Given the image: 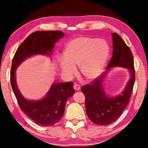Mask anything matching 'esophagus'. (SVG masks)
<instances>
[{
    "instance_id": "34e87169",
    "label": "esophagus",
    "mask_w": 148,
    "mask_h": 148,
    "mask_svg": "<svg viewBox=\"0 0 148 148\" xmlns=\"http://www.w3.org/2000/svg\"><path fill=\"white\" fill-rule=\"evenodd\" d=\"M73 87H74V89L76 90H80V85H78L77 84H74L73 85Z\"/></svg>"
}]
</instances>
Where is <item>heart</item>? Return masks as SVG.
Returning a JSON list of instances; mask_svg holds the SVG:
<instances>
[{
	"mask_svg": "<svg viewBox=\"0 0 148 148\" xmlns=\"http://www.w3.org/2000/svg\"><path fill=\"white\" fill-rule=\"evenodd\" d=\"M109 46L103 39L80 37L68 42L64 56L60 58L63 73L68 77L77 72L80 66L83 77L87 80L96 79L103 73L109 55Z\"/></svg>",
	"mask_w": 148,
	"mask_h": 148,
	"instance_id": "1",
	"label": "heart"
}]
</instances>
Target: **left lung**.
<instances>
[{"mask_svg": "<svg viewBox=\"0 0 148 148\" xmlns=\"http://www.w3.org/2000/svg\"><path fill=\"white\" fill-rule=\"evenodd\" d=\"M113 56L106 68V72L92 84L84 85L82 92L85 97V109L89 119L100 125H108L116 121L129 103L135 82L134 59L130 48L116 33L112 34ZM120 66L130 70L131 77L126 88L119 96L108 97L102 86L107 72L113 67Z\"/></svg>", "mask_w": 148, "mask_h": 148, "instance_id": "1", "label": "left lung"}]
</instances>
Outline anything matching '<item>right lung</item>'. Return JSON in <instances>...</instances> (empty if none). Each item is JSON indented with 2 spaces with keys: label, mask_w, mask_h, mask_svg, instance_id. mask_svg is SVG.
Listing matches in <instances>:
<instances>
[{
  "label": "right lung",
  "mask_w": 148,
  "mask_h": 148,
  "mask_svg": "<svg viewBox=\"0 0 148 148\" xmlns=\"http://www.w3.org/2000/svg\"><path fill=\"white\" fill-rule=\"evenodd\" d=\"M61 31H37L32 33L19 45L13 58L11 84L18 103L23 112L41 126H52L63 116L68 98L75 93L72 82L53 83L42 99L30 101L22 96L16 82V70L19 65L32 56L52 54L54 44L64 37Z\"/></svg>",
  "instance_id": "obj_1"
}]
</instances>
